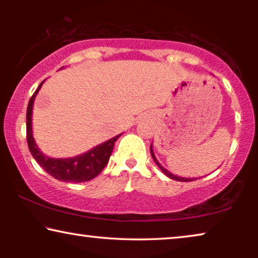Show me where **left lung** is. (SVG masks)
I'll use <instances>...</instances> for the list:
<instances>
[{"mask_svg": "<svg viewBox=\"0 0 258 258\" xmlns=\"http://www.w3.org/2000/svg\"><path fill=\"white\" fill-rule=\"evenodd\" d=\"M150 153H151V157H153V160H154L155 163L157 164V167L160 168L161 170L163 171L164 174L168 176V177H170V178H172V179H176V181H179V182H190V181H195V179H197V178H194V177H192V178H188V177H181V176H177V175H174V174H171V172H170V171H168L167 169H165L164 167H162L160 162L157 161L156 156H155V154H154V150H153V144H151V146H150Z\"/></svg>", "mask_w": 258, "mask_h": 258, "instance_id": "left-lung-1", "label": "left lung"}]
</instances>
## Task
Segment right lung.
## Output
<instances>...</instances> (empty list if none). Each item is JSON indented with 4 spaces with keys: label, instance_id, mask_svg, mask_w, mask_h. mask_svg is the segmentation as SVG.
Masks as SVG:
<instances>
[{
    "label": "right lung",
    "instance_id": "right-lung-1",
    "mask_svg": "<svg viewBox=\"0 0 258 258\" xmlns=\"http://www.w3.org/2000/svg\"><path fill=\"white\" fill-rule=\"evenodd\" d=\"M35 91L31 96L27 108V142L30 154L33 155L35 161L48 172L52 177L63 182H74L81 183L90 181L96 177L100 172L103 170L105 165L109 162L110 155L114 149L115 142L122 134L112 137V139L105 141V142L98 144L93 149L88 150L87 153L81 154L79 156L69 158H52L44 155L37 147L33 136V107L36 95L40 91L42 84Z\"/></svg>",
    "mask_w": 258,
    "mask_h": 258
}]
</instances>
